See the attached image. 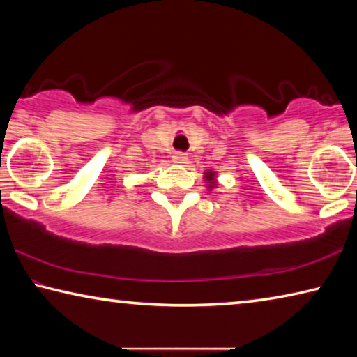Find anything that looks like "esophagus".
Masks as SVG:
<instances>
[{
    "instance_id": "1",
    "label": "esophagus",
    "mask_w": 357,
    "mask_h": 357,
    "mask_svg": "<svg viewBox=\"0 0 357 357\" xmlns=\"http://www.w3.org/2000/svg\"><path fill=\"white\" fill-rule=\"evenodd\" d=\"M173 160H174V164H185V162H187V154H184V153H174Z\"/></svg>"
}]
</instances>
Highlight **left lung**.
<instances>
[{
    "instance_id": "left-lung-1",
    "label": "left lung",
    "mask_w": 357,
    "mask_h": 357,
    "mask_svg": "<svg viewBox=\"0 0 357 357\" xmlns=\"http://www.w3.org/2000/svg\"><path fill=\"white\" fill-rule=\"evenodd\" d=\"M204 181H206V187H208V190H213V189H215L217 187V172H213V170H206L204 172Z\"/></svg>"
}]
</instances>
